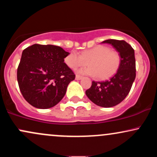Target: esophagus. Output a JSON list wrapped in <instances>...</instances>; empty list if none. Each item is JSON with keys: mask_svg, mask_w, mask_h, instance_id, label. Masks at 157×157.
<instances>
[{"mask_svg": "<svg viewBox=\"0 0 157 157\" xmlns=\"http://www.w3.org/2000/svg\"><path fill=\"white\" fill-rule=\"evenodd\" d=\"M82 78V77H81V76H80V75H76V77H75V79H76L77 80H80Z\"/></svg>", "mask_w": 157, "mask_h": 157, "instance_id": "1", "label": "esophagus"}]
</instances>
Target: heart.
Wrapping results in <instances>:
<instances>
[{
  "instance_id": "heart-1",
  "label": "heart",
  "mask_w": 157,
  "mask_h": 157,
  "mask_svg": "<svg viewBox=\"0 0 157 157\" xmlns=\"http://www.w3.org/2000/svg\"><path fill=\"white\" fill-rule=\"evenodd\" d=\"M120 61V54L105 46H97L85 50L81 55L71 52L65 58L66 63L72 69L89 63L90 66L80 68L77 72L81 75L97 76L101 80L112 77L117 71Z\"/></svg>"
}]
</instances>
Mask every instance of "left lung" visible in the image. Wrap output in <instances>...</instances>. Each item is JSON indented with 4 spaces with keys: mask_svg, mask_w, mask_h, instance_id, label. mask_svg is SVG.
<instances>
[{
    "mask_svg": "<svg viewBox=\"0 0 157 157\" xmlns=\"http://www.w3.org/2000/svg\"><path fill=\"white\" fill-rule=\"evenodd\" d=\"M102 43L111 44L119 52L121 58L120 67L109 80L93 81L86 94L97 105L110 108L120 103L128 94L136 77V60L134 48L125 40L109 39Z\"/></svg>",
    "mask_w": 157,
    "mask_h": 157,
    "instance_id": "8db88e82",
    "label": "left lung"
}]
</instances>
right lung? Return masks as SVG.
<instances>
[{
    "mask_svg": "<svg viewBox=\"0 0 157 157\" xmlns=\"http://www.w3.org/2000/svg\"><path fill=\"white\" fill-rule=\"evenodd\" d=\"M68 55L54 45L34 44L23 50L17 78L21 92L30 105L50 109L63 98L68 85L75 78L64 63Z\"/></svg>",
    "mask_w": 157,
    "mask_h": 157,
    "instance_id": "right-lung-1",
    "label": "right lung"
}]
</instances>
